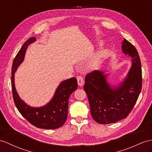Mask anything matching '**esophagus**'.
I'll use <instances>...</instances> for the list:
<instances>
[{"instance_id": "34e87169", "label": "esophagus", "mask_w": 152, "mask_h": 152, "mask_svg": "<svg viewBox=\"0 0 152 152\" xmlns=\"http://www.w3.org/2000/svg\"><path fill=\"white\" fill-rule=\"evenodd\" d=\"M77 81H78V84H79V86H83V85H84V80L83 77L82 76L79 75V76H77Z\"/></svg>"}]
</instances>
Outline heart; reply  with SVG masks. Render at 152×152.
I'll use <instances>...</instances> for the list:
<instances>
[{
	"mask_svg": "<svg viewBox=\"0 0 152 152\" xmlns=\"http://www.w3.org/2000/svg\"><path fill=\"white\" fill-rule=\"evenodd\" d=\"M102 54H99V55H98V56L97 57V58H95V60L93 62H92L91 64V66H94V64L96 63V62H97V61L99 60L100 58H101V57H102Z\"/></svg>",
	"mask_w": 152,
	"mask_h": 152,
	"instance_id": "heart-1",
	"label": "heart"
}]
</instances>
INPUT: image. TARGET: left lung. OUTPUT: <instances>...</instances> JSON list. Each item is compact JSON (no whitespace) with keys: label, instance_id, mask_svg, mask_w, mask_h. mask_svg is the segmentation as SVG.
I'll use <instances>...</instances> for the list:
<instances>
[{"label":"left lung","instance_id":"1","mask_svg":"<svg viewBox=\"0 0 152 152\" xmlns=\"http://www.w3.org/2000/svg\"><path fill=\"white\" fill-rule=\"evenodd\" d=\"M122 49L132 60V66L123 84L113 89L107 83L106 75L94 70L86 74L84 90L90 112L97 123H115L125 119L131 112L142 89L141 62L135 46L124 39Z\"/></svg>","mask_w":152,"mask_h":152}]
</instances>
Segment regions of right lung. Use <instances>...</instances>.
<instances>
[{"label": "right lung", "mask_w": 152, "mask_h": 152, "mask_svg": "<svg viewBox=\"0 0 152 152\" xmlns=\"http://www.w3.org/2000/svg\"><path fill=\"white\" fill-rule=\"evenodd\" d=\"M36 40L35 37L28 39L15 57L12 68V90L13 101L18 112L29 123L42 129H56L64 124L68 117V99L77 90L78 84L75 77L62 82L57 89L53 98L42 108H31L26 105L18 95L14 84V73L24 60V55L29 44Z\"/></svg>", "instance_id": "obj_1"}]
</instances>
